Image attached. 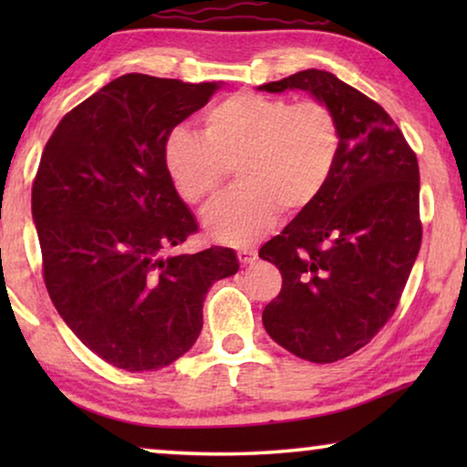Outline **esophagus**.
Segmentation results:
<instances>
[{"label":"esophagus","mask_w":467,"mask_h":467,"mask_svg":"<svg viewBox=\"0 0 467 467\" xmlns=\"http://www.w3.org/2000/svg\"><path fill=\"white\" fill-rule=\"evenodd\" d=\"M238 259H240L242 265H251V264H254V259H257V251H254V248H251V246L240 248Z\"/></svg>","instance_id":"34e87169"}]
</instances>
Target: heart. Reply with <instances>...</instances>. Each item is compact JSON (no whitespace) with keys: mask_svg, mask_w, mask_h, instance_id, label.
I'll return each instance as SVG.
<instances>
[{"mask_svg":"<svg viewBox=\"0 0 467 467\" xmlns=\"http://www.w3.org/2000/svg\"><path fill=\"white\" fill-rule=\"evenodd\" d=\"M203 138L178 127L163 163L184 202L203 206L229 170L238 187L203 214L213 240L242 246L259 240L285 213H302L323 193L340 152V125L318 99L235 93L203 114Z\"/></svg>","mask_w":467,"mask_h":467,"instance_id":"obj_1","label":"heart"}]
</instances>
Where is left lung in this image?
<instances>
[{
  "mask_svg": "<svg viewBox=\"0 0 467 467\" xmlns=\"http://www.w3.org/2000/svg\"><path fill=\"white\" fill-rule=\"evenodd\" d=\"M299 88L327 104L340 152L318 200L259 257L283 274L264 310L274 342L312 363L353 355L393 317L420 248L419 163L382 106L323 69H304L259 91Z\"/></svg>",
  "mask_w": 467,
  "mask_h": 467,
  "instance_id": "1",
  "label": "left lung"
}]
</instances>
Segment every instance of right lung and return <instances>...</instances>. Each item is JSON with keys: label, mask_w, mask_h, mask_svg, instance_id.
I'll return each mask as SVG.
<instances>
[{"label": "right lung", "mask_w": 467, "mask_h": 467, "mask_svg": "<svg viewBox=\"0 0 467 467\" xmlns=\"http://www.w3.org/2000/svg\"><path fill=\"white\" fill-rule=\"evenodd\" d=\"M221 82L125 74L67 112L31 189L44 283L88 350L155 372L193 347L213 283L238 272L232 248L178 254L197 232L165 170L171 130Z\"/></svg>", "instance_id": "right-lung-1"}]
</instances>
